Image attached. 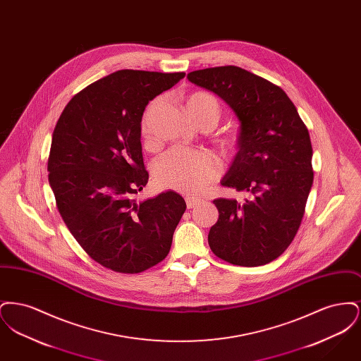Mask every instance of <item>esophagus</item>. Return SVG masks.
I'll return each mask as SVG.
<instances>
[{
	"label": "esophagus",
	"mask_w": 361,
	"mask_h": 361,
	"mask_svg": "<svg viewBox=\"0 0 361 361\" xmlns=\"http://www.w3.org/2000/svg\"><path fill=\"white\" fill-rule=\"evenodd\" d=\"M185 202H187V207H188V208H195V207L200 204L202 200H200V199H195V197H189L188 196V197L185 199Z\"/></svg>",
	"instance_id": "obj_1"
}]
</instances>
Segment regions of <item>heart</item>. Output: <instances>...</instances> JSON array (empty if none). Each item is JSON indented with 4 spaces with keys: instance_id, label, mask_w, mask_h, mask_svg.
<instances>
[{
    "instance_id": "heart-1",
    "label": "heart",
    "mask_w": 361,
    "mask_h": 361,
    "mask_svg": "<svg viewBox=\"0 0 361 361\" xmlns=\"http://www.w3.org/2000/svg\"><path fill=\"white\" fill-rule=\"evenodd\" d=\"M189 114L202 127L214 128L222 116L219 102L207 92H195L187 100ZM142 134L146 146H153L149 134L147 116L142 123ZM237 135L222 139L227 150H237L240 145ZM221 174L219 159L208 152L173 147L158 157L154 164V177L164 188L173 189L185 195H197L214 183Z\"/></svg>"
}]
</instances>
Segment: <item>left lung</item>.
<instances>
[{
	"label": "left lung",
	"instance_id": "1",
	"mask_svg": "<svg viewBox=\"0 0 361 361\" xmlns=\"http://www.w3.org/2000/svg\"><path fill=\"white\" fill-rule=\"evenodd\" d=\"M188 80L231 106L240 121V145L222 185L253 196L242 204L215 199L219 219L208 234L216 257L259 267L291 245L314 180L306 124L286 92L238 66L190 71Z\"/></svg>",
	"mask_w": 361,
	"mask_h": 361
}]
</instances>
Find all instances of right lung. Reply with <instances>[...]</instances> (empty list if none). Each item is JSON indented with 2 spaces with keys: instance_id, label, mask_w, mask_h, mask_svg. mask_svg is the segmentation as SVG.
Here are the masks:
<instances>
[{
  "instance_id": "right-lung-1",
  "label": "right lung",
  "mask_w": 361,
  "mask_h": 361,
  "mask_svg": "<svg viewBox=\"0 0 361 361\" xmlns=\"http://www.w3.org/2000/svg\"><path fill=\"white\" fill-rule=\"evenodd\" d=\"M184 77L118 70L78 92L54 128L47 171L58 211L86 255L114 272L139 274L161 262L185 212L173 190L135 199L149 180L145 108Z\"/></svg>"
}]
</instances>
